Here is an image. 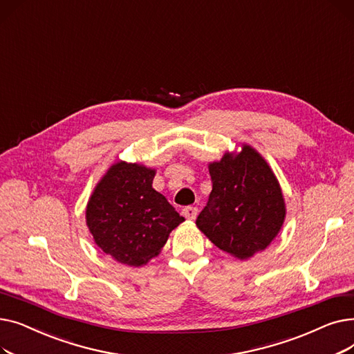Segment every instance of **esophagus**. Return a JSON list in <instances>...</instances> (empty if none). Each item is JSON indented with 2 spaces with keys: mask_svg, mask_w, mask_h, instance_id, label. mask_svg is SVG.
I'll return each mask as SVG.
<instances>
[{
  "mask_svg": "<svg viewBox=\"0 0 354 354\" xmlns=\"http://www.w3.org/2000/svg\"><path fill=\"white\" fill-rule=\"evenodd\" d=\"M182 215L187 218V219H195L198 215V208L195 207H185L182 209Z\"/></svg>",
  "mask_w": 354,
  "mask_h": 354,
  "instance_id": "obj_1",
  "label": "esophagus"
}]
</instances>
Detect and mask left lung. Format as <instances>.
<instances>
[{
    "mask_svg": "<svg viewBox=\"0 0 354 354\" xmlns=\"http://www.w3.org/2000/svg\"><path fill=\"white\" fill-rule=\"evenodd\" d=\"M212 191L196 227L219 250L248 259L266 250L286 219V202L272 169L250 145L209 163Z\"/></svg>",
    "mask_w": 354,
    "mask_h": 354,
    "instance_id": "8db88e82",
    "label": "left lung"
}]
</instances>
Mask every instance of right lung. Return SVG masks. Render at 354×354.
<instances>
[{"mask_svg": "<svg viewBox=\"0 0 354 354\" xmlns=\"http://www.w3.org/2000/svg\"><path fill=\"white\" fill-rule=\"evenodd\" d=\"M156 171L139 163L111 165L93 191L86 224L96 245L120 264L142 267L158 257L185 221L152 188Z\"/></svg>", "mask_w": 354, "mask_h": 354, "instance_id": "1", "label": "right lung"}]
</instances>
